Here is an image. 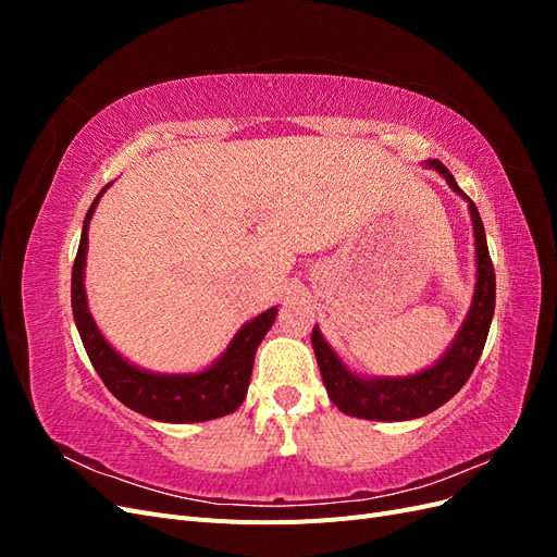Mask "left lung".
I'll return each instance as SVG.
<instances>
[{"label":"left lung","instance_id":"obj_1","mask_svg":"<svg viewBox=\"0 0 557 557\" xmlns=\"http://www.w3.org/2000/svg\"><path fill=\"white\" fill-rule=\"evenodd\" d=\"M423 166L434 170L446 178L448 188L467 201L471 215V230H474V258H476V285L471 307L455 339L444 350V356L432 367L409 376H367L358 374L339 358L323 332L313 327L311 344L315 360L323 376L327 397L336 404V409L346 416L364 420H383V423H397V420H413L428 416L446 404L467 379L474 372L481 358V350L487 339V330L495 313V269L487 252L485 230L474 201H471L453 174L440 160H425Z\"/></svg>","mask_w":557,"mask_h":557}]
</instances>
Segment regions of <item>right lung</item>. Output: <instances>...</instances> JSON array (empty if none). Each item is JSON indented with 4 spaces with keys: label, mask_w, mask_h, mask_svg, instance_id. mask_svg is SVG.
<instances>
[{
    "label": "right lung",
    "mask_w": 557,
    "mask_h": 557,
    "mask_svg": "<svg viewBox=\"0 0 557 557\" xmlns=\"http://www.w3.org/2000/svg\"><path fill=\"white\" fill-rule=\"evenodd\" d=\"M109 185L99 190L92 207L86 213V221H83L81 244L72 272L74 323L95 372L104 381V385L115 399H121L132 411L160 420V423H205V420L232 413L234 409H239L242 401L246 399L256 350L269 327L274 325L278 307L267 309L260 315L248 320V323H244L239 332L232 336V342L221 356H218L209 367L201 369V372L162 374L150 372V369H144L123 358L121 352L107 342L102 330L97 327L95 318L88 309L86 295L88 227L99 199H102Z\"/></svg>",
    "instance_id": "right-lung-1"
}]
</instances>
